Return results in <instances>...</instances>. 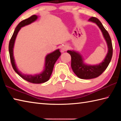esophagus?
I'll use <instances>...</instances> for the list:
<instances>
[{"mask_svg": "<svg viewBox=\"0 0 121 121\" xmlns=\"http://www.w3.org/2000/svg\"><path fill=\"white\" fill-rule=\"evenodd\" d=\"M68 49V46L67 45H64L62 49H61V51L62 52H65V51H66Z\"/></svg>", "mask_w": 121, "mask_h": 121, "instance_id": "1", "label": "esophagus"}]
</instances>
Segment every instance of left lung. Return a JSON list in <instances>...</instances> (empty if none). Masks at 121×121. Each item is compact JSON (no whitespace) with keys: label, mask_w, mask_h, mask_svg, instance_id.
Returning <instances> with one entry per match:
<instances>
[{"label":"left lung","mask_w":121,"mask_h":121,"mask_svg":"<svg viewBox=\"0 0 121 121\" xmlns=\"http://www.w3.org/2000/svg\"><path fill=\"white\" fill-rule=\"evenodd\" d=\"M89 21L97 24L101 30L107 42L108 50L104 60L99 65H85L83 62L82 57L78 53L73 51H67V52L71 56V68L77 76L81 79H92L99 76L107 68L112 56V43L108 31L97 18L91 17L90 18Z\"/></svg>","instance_id":"obj_1"}]
</instances>
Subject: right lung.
<instances>
[{
  "instance_id": "1",
  "label": "right lung",
  "mask_w": 121,
  "mask_h": 121,
  "mask_svg": "<svg viewBox=\"0 0 121 121\" xmlns=\"http://www.w3.org/2000/svg\"><path fill=\"white\" fill-rule=\"evenodd\" d=\"M37 16L34 15L31 16L30 17L28 18V19L24 20L21 22H20L15 28L13 35H12L11 39H10L9 46L10 59H11L12 67H13L14 71L20 76H21L22 78L25 79L26 81L30 83L35 84H40L46 82L48 81L50 79L51 75L52 73L53 67H54L55 63H56V60H58L59 56H61V52L59 51V49L47 55L45 58V69L44 71L42 73H39V74H37L35 75H26L24 74V73H22L18 70L15 65V60H14L13 56V48L16 36H17L18 32L19 31L21 27H23L24 26L31 23L32 22L36 21L37 19Z\"/></svg>"
}]
</instances>
